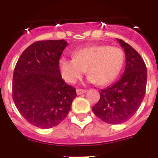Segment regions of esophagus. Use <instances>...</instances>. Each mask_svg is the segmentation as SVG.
I'll return each instance as SVG.
<instances>
[{
	"mask_svg": "<svg viewBox=\"0 0 158 158\" xmlns=\"http://www.w3.org/2000/svg\"><path fill=\"white\" fill-rule=\"evenodd\" d=\"M86 93L85 89H77V95L83 94V93Z\"/></svg>",
	"mask_w": 158,
	"mask_h": 158,
	"instance_id": "obj_1",
	"label": "esophagus"
}]
</instances>
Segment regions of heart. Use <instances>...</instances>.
I'll return each instance as SVG.
<instances>
[{"mask_svg": "<svg viewBox=\"0 0 158 158\" xmlns=\"http://www.w3.org/2000/svg\"><path fill=\"white\" fill-rule=\"evenodd\" d=\"M124 62L123 51L116 47L92 46L73 53V58H62L58 62L62 78L73 84L86 69L88 81L106 85L113 81L120 72Z\"/></svg>", "mask_w": 158, "mask_h": 158, "instance_id": "b5f03b06", "label": "heart"}]
</instances>
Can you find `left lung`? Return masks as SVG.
<instances>
[{"label": "left lung", "mask_w": 158, "mask_h": 158, "mask_svg": "<svg viewBox=\"0 0 158 158\" xmlns=\"http://www.w3.org/2000/svg\"><path fill=\"white\" fill-rule=\"evenodd\" d=\"M126 55V67L122 77L100 91V98L93 111L102 121L110 124L126 122L140 107L146 94L147 69L140 54L123 41L117 40Z\"/></svg>", "instance_id": "obj_1"}]
</instances>
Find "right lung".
I'll list each match as a JSON object with an SVG mask.
<instances>
[{
    "label": "right lung",
    "instance_id": "1",
    "mask_svg": "<svg viewBox=\"0 0 158 158\" xmlns=\"http://www.w3.org/2000/svg\"><path fill=\"white\" fill-rule=\"evenodd\" d=\"M68 43L43 40L24 50L15 66L12 99L22 116L31 125L49 129L65 119L77 96L58 69Z\"/></svg>",
    "mask_w": 158,
    "mask_h": 158
}]
</instances>
